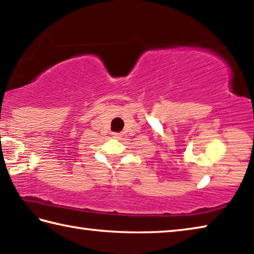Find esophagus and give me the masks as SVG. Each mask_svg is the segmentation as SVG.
I'll use <instances>...</instances> for the list:
<instances>
[{"instance_id":"esophagus-1","label":"esophagus","mask_w":254,"mask_h":254,"mask_svg":"<svg viewBox=\"0 0 254 254\" xmlns=\"http://www.w3.org/2000/svg\"><path fill=\"white\" fill-rule=\"evenodd\" d=\"M113 137H114V139L120 140L122 137V134H121V133H113Z\"/></svg>"}]
</instances>
